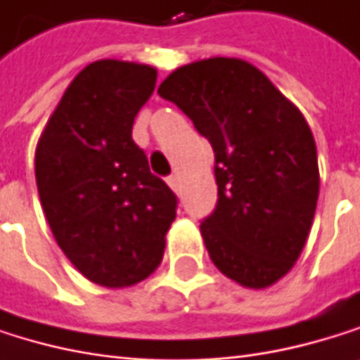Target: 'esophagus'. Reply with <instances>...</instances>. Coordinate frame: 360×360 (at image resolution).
Returning <instances> with one entry per match:
<instances>
[{
  "label": "esophagus",
  "mask_w": 360,
  "mask_h": 360,
  "mask_svg": "<svg viewBox=\"0 0 360 360\" xmlns=\"http://www.w3.org/2000/svg\"><path fill=\"white\" fill-rule=\"evenodd\" d=\"M168 186H170L174 192L181 190V186H179V176H176V174H170V176H168Z\"/></svg>",
  "instance_id": "obj_1"
}]
</instances>
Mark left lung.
<instances>
[{"mask_svg": "<svg viewBox=\"0 0 360 360\" xmlns=\"http://www.w3.org/2000/svg\"><path fill=\"white\" fill-rule=\"evenodd\" d=\"M158 94L211 143L217 205L200 233L213 264L245 288H266L301 256L320 174L301 110L243 59L176 68Z\"/></svg>", "mask_w": 360, "mask_h": 360, "instance_id": "8db88e82", "label": "left lung"}]
</instances>
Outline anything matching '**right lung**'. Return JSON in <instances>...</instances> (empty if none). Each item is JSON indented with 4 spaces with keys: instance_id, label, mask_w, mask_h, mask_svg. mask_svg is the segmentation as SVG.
<instances>
[{
    "instance_id": "right-lung-1",
    "label": "right lung",
    "mask_w": 360,
    "mask_h": 360,
    "mask_svg": "<svg viewBox=\"0 0 360 360\" xmlns=\"http://www.w3.org/2000/svg\"><path fill=\"white\" fill-rule=\"evenodd\" d=\"M151 65L100 59L76 74L36 149V184L57 245L89 281L134 286L162 262L176 196L149 170L132 125Z\"/></svg>"
}]
</instances>
